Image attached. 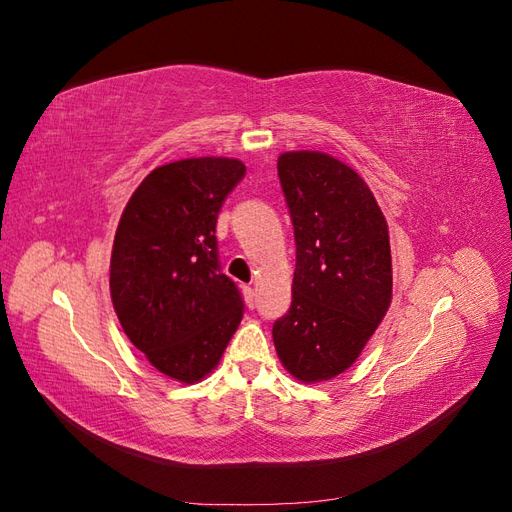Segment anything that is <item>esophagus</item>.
Returning <instances> with one entry per match:
<instances>
[{
  "mask_svg": "<svg viewBox=\"0 0 512 512\" xmlns=\"http://www.w3.org/2000/svg\"><path fill=\"white\" fill-rule=\"evenodd\" d=\"M243 297H245V303L254 307L256 303V288L254 286H243Z\"/></svg>",
  "mask_w": 512,
  "mask_h": 512,
  "instance_id": "34e87169",
  "label": "esophagus"
}]
</instances>
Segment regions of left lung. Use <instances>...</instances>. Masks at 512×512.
<instances>
[{
    "label": "left lung",
    "instance_id": "left-lung-1",
    "mask_svg": "<svg viewBox=\"0 0 512 512\" xmlns=\"http://www.w3.org/2000/svg\"><path fill=\"white\" fill-rule=\"evenodd\" d=\"M277 175L294 226L297 269L288 314L273 324V344L292 378L316 384L359 359L389 312V226L369 185L329 153L286 151Z\"/></svg>",
    "mask_w": 512,
    "mask_h": 512
}]
</instances>
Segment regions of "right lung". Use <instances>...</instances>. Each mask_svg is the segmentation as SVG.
<instances>
[{
	"instance_id": "right-lung-1",
	"label": "right lung",
	"mask_w": 512,
	"mask_h": 512,
	"mask_svg": "<svg viewBox=\"0 0 512 512\" xmlns=\"http://www.w3.org/2000/svg\"><path fill=\"white\" fill-rule=\"evenodd\" d=\"M243 175L237 158L158 166L130 196L115 232L111 299L123 333L160 374L183 384L218 367L243 318L215 241L224 198Z\"/></svg>"
}]
</instances>
